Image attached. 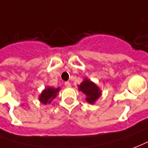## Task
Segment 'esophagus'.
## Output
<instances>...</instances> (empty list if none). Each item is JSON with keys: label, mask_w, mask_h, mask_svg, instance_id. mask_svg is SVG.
Wrapping results in <instances>:
<instances>
[{"label": "esophagus", "mask_w": 148, "mask_h": 148, "mask_svg": "<svg viewBox=\"0 0 148 148\" xmlns=\"http://www.w3.org/2000/svg\"><path fill=\"white\" fill-rule=\"evenodd\" d=\"M64 86L66 87H71V84H70L69 82H65L64 83Z\"/></svg>", "instance_id": "34e87169"}]
</instances>
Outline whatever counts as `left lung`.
Wrapping results in <instances>:
<instances>
[{"instance_id": "left-lung-1", "label": "left lung", "mask_w": 148, "mask_h": 148, "mask_svg": "<svg viewBox=\"0 0 148 148\" xmlns=\"http://www.w3.org/2000/svg\"><path fill=\"white\" fill-rule=\"evenodd\" d=\"M79 90L86 95V101L93 104L101 95V91L93 82L88 79H85L79 85Z\"/></svg>"}]
</instances>
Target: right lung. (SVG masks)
<instances>
[{
	"label": "right lung",
	"mask_w": 148,
	"mask_h": 148,
	"mask_svg": "<svg viewBox=\"0 0 148 148\" xmlns=\"http://www.w3.org/2000/svg\"><path fill=\"white\" fill-rule=\"evenodd\" d=\"M59 91V89H54L52 87H47L45 90H43L41 95L39 96L40 102L43 104H47L50 103L51 101L53 100L55 97L57 96V94Z\"/></svg>",
	"instance_id": "1"
}]
</instances>
